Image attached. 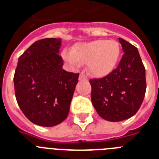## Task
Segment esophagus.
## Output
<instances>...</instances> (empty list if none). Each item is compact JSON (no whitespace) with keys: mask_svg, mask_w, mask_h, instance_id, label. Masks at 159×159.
Instances as JSON below:
<instances>
[{"mask_svg":"<svg viewBox=\"0 0 159 159\" xmlns=\"http://www.w3.org/2000/svg\"><path fill=\"white\" fill-rule=\"evenodd\" d=\"M87 76L85 74H83V73H82V74L80 75V77H79V80H87Z\"/></svg>","mask_w":159,"mask_h":159,"instance_id":"esophagus-1","label":"esophagus"}]
</instances>
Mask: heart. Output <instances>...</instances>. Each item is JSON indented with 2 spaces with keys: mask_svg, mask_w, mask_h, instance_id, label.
I'll list each match as a JSON object with an SVG mask.
<instances>
[{
  "mask_svg": "<svg viewBox=\"0 0 159 159\" xmlns=\"http://www.w3.org/2000/svg\"><path fill=\"white\" fill-rule=\"evenodd\" d=\"M120 53V45L116 41L96 40L78 43L73 47L72 52L63 51L62 57L72 67L87 63L92 74L104 77L115 69Z\"/></svg>",
  "mask_w": 159,
  "mask_h": 159,
  "instance_id": "obj_1",
  "label": "heart"
}]
</instances>
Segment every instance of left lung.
Returning <instances> with one entry per match:
<instances>
[{
    "label": "left lung",
    "mask_w": 159,
    "mask_h": 159,
    "mask_svg": "<svg viewBox=\"0 0 159 159\" xmlns=\"http://www.w3.org/2000/svg\"><path fill=\"white\" fill-rule=\"evenodd\" d=\"M124 54L118 67L102 78L90 79L91 99L106 120L130 118L140 108L146 92L145 68L136 47L119 38Z\"/></svg>",
    "instance_id": "8db88e82"
}]
</instances>
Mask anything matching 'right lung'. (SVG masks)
Returning <instances> with one entry per match:
<instances>
[{"mask_svg":"<svg viewBox=\"0 0 159 159\" xmlns=\"http://www.w3.org/2000/svg\"><path fill=\"white\" fill-rule=\"evenodd\" d=\"M61 39L34 42L19 57L14 75L16 101L32 123L44 127L60 124L69 112L79 73L62 69Z\"/></svg>","mask_w":159,"mask_h":159,"instance_id":"obj_1","label":"right lung"}]
</instances>
